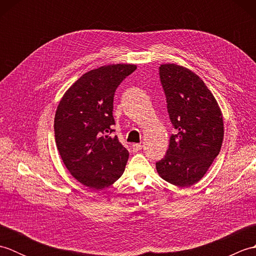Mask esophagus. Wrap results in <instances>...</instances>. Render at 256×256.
Wrapping results in <instances>:
<instances>
[{"mask_svg":"<svg viewBox=\"0 0 256 256\" xmlns=\"http://www.w3.org/2000/svg\"><path fill=\"white\" fill-rule=\"evenodd\" d=\"M142 148H143V145H140V144H138V143H135V144L132 145L133 152H138V150H142Z\"/></svg>","mask_w":256,"mask_h":256,"instance_id":"esophagus-1","label":"esophagus"}]
</instances>
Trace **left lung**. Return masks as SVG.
Listing matches in <instances>:
<instances>
[{
	"label": "left lung",
	"instance_id": "8db88e82",
	"mask_svg": "<svg viewBox=\"0 0 256 256\" xmlns=\"http://www.w3.org/2000/svg\"><path fill=\"white\" fill-rule=\"evenodd\" d=\"M160 79L175 134L156 170L178 187L198 182L220 153L224 120L214 94L192 70L175 64H162Z\"/></svg>",
	"mask_w": 256,
	"mask_h": 256
}]
</instances>
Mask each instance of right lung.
I'll return each instance as SVG.
<instances>
[{
    "instance_id": "1",
    "label": "right lung",
    "mask_w": 256,
    "mask_h": 256,
    "mask_svg": "<svg viewBox=\"0 0 256 256\" xmlns=\"http://www.w3.org/2000/svg\"><path fill=\"white\" fill-rule=\"evenodd\" d=\"M135 64H108L84 74L59 102L55 138L70 174L84 186L99 190L122 176L128 152L113 135V99Z\"/></svg>"
}]
</instances>
